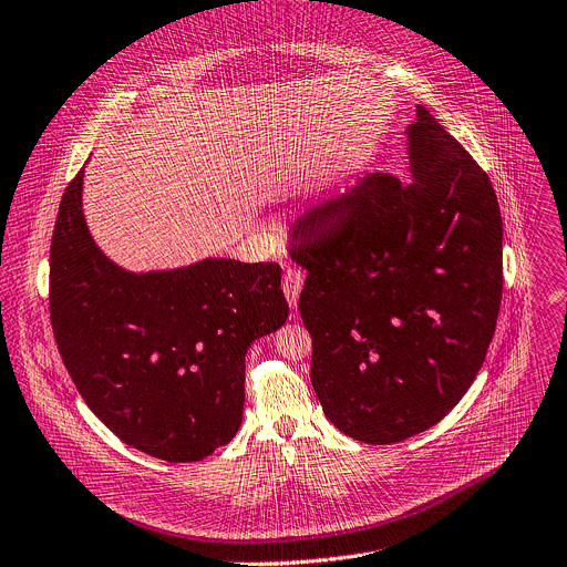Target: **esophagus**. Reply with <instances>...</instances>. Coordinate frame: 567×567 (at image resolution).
<instances>
[{
	"label": "esophagus",
	"instance_id": "34e87169",
	"mask_svg": "<svg viewBox=\"0 0 567 567\" xmlns=\"http://www.w3.org/2000/svg\"><path fill=\"white\" fill-rule=\"evenodd\" d=\"M302 285H305V276L300 274V269L289 267L285 271V278H282V291H285V298H287L289 307H298V298H300Z\"/></svg>",
	"mask_w": 567,
	"mask_h": 567
}]
</instances>
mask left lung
Instances as JSON below:
<instances>
[{"mask_svg":"<svg viewBox=\"0 0 567 567\" xmlns=\"http://www.w3.org/2000/svg\"><path fill=\"white\" fill-rule=\"evenodd\" d=\"M404 135L411 183L364 178L298 226L293 250L315 393L339 432L371 445L450 414L484 364L502 300L488 176L421 104ZM323 216L338 221L319 231Z\"/></svg>","mask_w":567,"mask_h":567,"instance_id":"1","label":"left lung"}]
</instances>
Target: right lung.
<instances>
[{"label": "right lung", "mask_w": 567, "mask_h": 567, "mask_svg": "<svg viewBox=\"0 0 567 567\" xmlns=\"http://www.w3.org/2000/svg\"><path fill=\"white\" fill-rule=\"evenodd\" d=\"M83 176L63 194L49 250V312L65 369L126 445L200 461L241 425L246 350L287 321L282 269L203 257L128 271L87 228Z\"/></svg>", "instance_id": "1"}]
</instances>
